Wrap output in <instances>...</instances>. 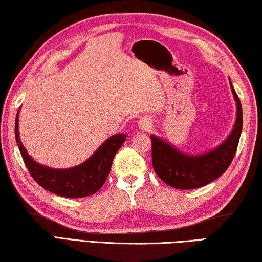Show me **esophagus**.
<instances>
[{
  "label": "esophagus",
  "instance_id": "esophagus-1",
  "mask_svg": "<svg viewBox=\"0 0 262 262\" xmlns=\"http://www.w3.org/2000/svg\"><path fill=\"white\" fill-rule=\"evenodd\" d=\"M139 126L143 128V130H148V128H150L151 126H152V122H151V119H148V118H143V119H140V122H139Z\"/></svg>",
  "mask_w": 262,
  "mask_h": 262
}]
</instances>
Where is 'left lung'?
Segmentation results:
<instances>
[{
    "mask_svg": "<svg viewBox=\"0 0 262 262\" xmlns=\"http://www.w3.org/2000/svg\"><path fill=\"white\" fill-rule=\"evenodd\" d=\"M231 86L236 102V122L228 138L215 150L200 156H187L151 136L152 165L164 183L179 190H193L210 184L226 172L235 156L243 130V107L232 83Z\"/></svg>",
    "mask_w": 262,
    "mask_h": 262,
    "instance_id": "8db88e82",
    "label": "left lung"
}]
</instances>
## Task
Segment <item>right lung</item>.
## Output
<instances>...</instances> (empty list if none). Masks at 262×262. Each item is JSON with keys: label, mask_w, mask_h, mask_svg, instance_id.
Here are the masks:
<instances>
[{"label": "right lung", "mask_w": 262, "mask_h": 262, "mask_svg": "<svg viewBox=\"0 0 262 262\" xmlns=\"http://www.w3.org/2000/svg\"><path fill=\"white\" fill-rule=\"evenodd\" d=\"M15 137L24 164L39 186L66 198H83L97 192L107 178L116 154L126 139L125 135H115L102 144L85 163L67 170H55L39 165L28 155L19 140L18 112L15 120Z\"/></svg>", "instance_id": "add662e5"}]
</instances>
